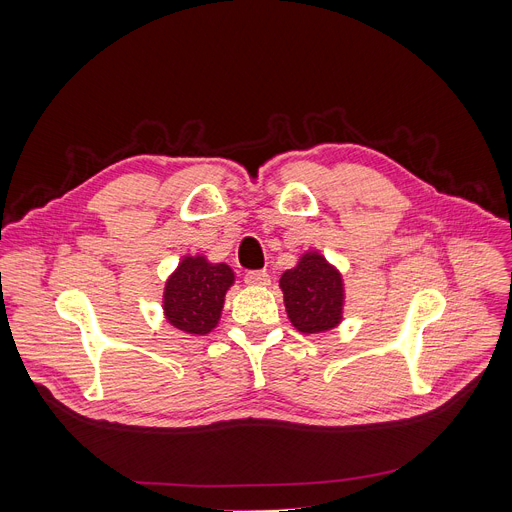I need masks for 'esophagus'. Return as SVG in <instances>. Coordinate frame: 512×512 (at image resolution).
<instances>
[{"label":"esophagus","mask_w":512,"mask_h":512,"mask_svg":"<svg viewBox=\"0 0 512 512\" xmlns=\"http://www.w3.org/2000/svg\"><path fill=\"white\" fill-rule=\"evenodd\" d=\"M245 282L251 286H267L270 284V274H267L265 270H253V272L245 274Z\"/></svg>","instance_id":"34e87169"}]
</instances>
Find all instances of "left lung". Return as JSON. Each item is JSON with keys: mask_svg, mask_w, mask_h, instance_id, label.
Wrapping results in <instances>:
<instances>
[{"mask_svg": "<svg viewBox=\"0 0 512 512\" xmlns=\"http://www.w3.org/2000/svg\"><path fill=\"white\" fill-rule=\"evenodd\" d=\"M290 324L303 334H319L342 321V274L317 251H307L299 263L280 278Z\"/></svg>", "mask_w": 512, "mask_h": 512, "instance_id": "8db88e82", "label": "left lung"}]
</instances>
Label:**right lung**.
I'll list each match as a JSON object with an SVG mask.
<instances>
[{
  "label": "right lung",
  "instance_id": "obj_1",
  "mask_svg": "<svg viewBox=\"0 0 512 512\" xmlns=\"http://www.w3.org/2000/svg\"><path fill=\"white\" fill-rule=\"evenodd\" d=\"M232 284L230 265L209 263L203 255H186L166 280L164 315L174 328L205 336L218 326Z\"/></svg>",
  "mask_w": 512,
  "mask_h": 512
}]
</instances>
